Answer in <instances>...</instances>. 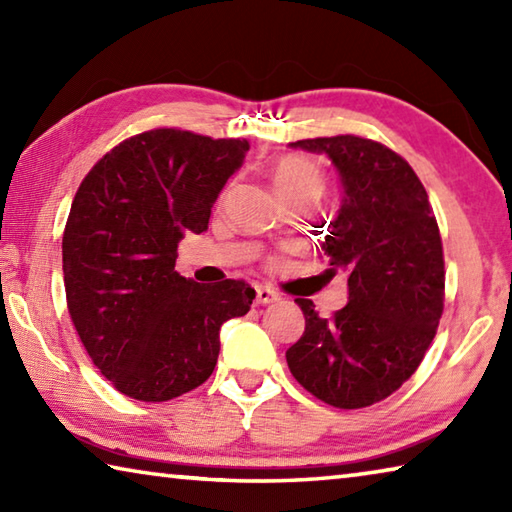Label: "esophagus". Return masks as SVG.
<instances>
[{
  "label": "esophagus",
  "instance_id": "esophagus-1",
  "mask_svg": "<svg viewBox=\"0 0 512 512\" xmlns=\"http://www.w3.org/2000/svg\"><path fill=\"white\" fill-rule=\"evenodd\" d=\"M255 300H257V305H271V302L280 300V296H277L273 289L264 287V284H257V287H255Z\"/></svg>",
  "mask_w": 512,
  "mask_h": 512
}]
</instances>
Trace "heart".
Masks as SVG:
<instances>
[{"mask_svg":"<svg viewBox=\"0 0 512 512\" xmlns=\"http://www.w3.org/2000/svg\"><path fill=\"white\" fill-rule=\"evenodd\" d=\"M273 185L282 198L291 196H320L325 189V178L314 162L300 155H284L271 167Z\"/></svg>","mask_w":512,"mask_h":512,"instance_id":"obj_1","label":"heart"}]
</instances>
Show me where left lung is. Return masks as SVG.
Here are the masks:
<instances>
[{
	"label": "left lung",
	"mask_w": 512,
	"mask_h": 512,
	"mask_svg": "<svg viewBox=\"0 0 512 512\" xmlns=\"http://www.w3.org/2000/svg\"><path fill=\"white\" fill-rule=\"evenodd\" d=\"M289 146L325 155L339 171L341 207L320 250L329 277H348V305L323 318L314 302L298 298L305 334L287 350V363L318 400L361 409L395 393L436 336L443 241L420 178L384 144L339 135Z\"/></svg>",
	"instance_id": "8db88e82"
}]
</instances>
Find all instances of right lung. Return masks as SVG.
<instances>
[{
  "label": "right lung",
  "mask_w": 512,
  "mask_h": 512,
  "mask_svg": "<svg viewBox=\"0 0 512 512\" xmlns=\"http://www.w3.org/2000/svg\"><path fill=\"white\" fill-rule=\"evenodd\" d=\"M246 140L158 128L121 142L74 196L63 235L72 323L94 366L140 402H167L212 375L225 320L248 314L241 280L196 284L180 275L185 232L201 235Z\"/></svg>",
  "instance_id": "right-lung-1"
}]
</instances>
